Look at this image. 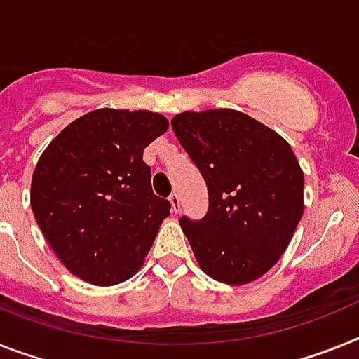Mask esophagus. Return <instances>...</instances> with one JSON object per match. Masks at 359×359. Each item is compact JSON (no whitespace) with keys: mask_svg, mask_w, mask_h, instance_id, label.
Masks as SVG:
<instances>
[{"mask_svg":"<svg viewBox=\"0 0 359 359\" xmlns=\"http://www.w3.org/2000/svg\"><path fill=\"white\" fill-rule=\"evenodd\" d=\"M170 203H171V212L180 213V197H179V194H171L170 195Z\"/></svg>","mask_w":359,"mask_h":359,"instance_id":"obj_1","label":"esophagus"}]
</instances>
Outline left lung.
Listing matches in <instances>:
<instances>
[{
	"label": "left lung",
	"mask_w": 359,
	"mask_h": 359,
	"mask_svg": "<svg viewBox=\"0 0 359 359\" xmlns=\"http://www.w3.org/2000/svg\"><path fill=\"white\" fill-rule=\"evenodd\" d=\"M171 128L210 195L204 219H180L198 266L231 287L255 281L285 254L305 212L290 144L236 109L184 111Z\"/></svg>",
	"instance_id": "left-lung-1"
}]
</instances>
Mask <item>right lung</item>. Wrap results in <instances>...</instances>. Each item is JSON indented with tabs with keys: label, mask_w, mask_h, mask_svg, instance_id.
I'll list each match as a JSON object with an SVG mask.
<instances>
[{
	"label": "right lung",
	"mask_w": 359,
	"mask_h": 359,
	"mask_svg": "<svg viewBox=\"0 0 359 359\" xmlns=\"http://www.w3.org/2000/svg\"><path fill=\"white\" fill-rule=\"evenodd\" d=\"M168 128L161 113L104 107L45 147L32 173V213L72 276L111 287L140 270L171 208L153 194L142 155Z\"/></svg>",
	"instance_id": "right-lung-1"
}]
</instances>
